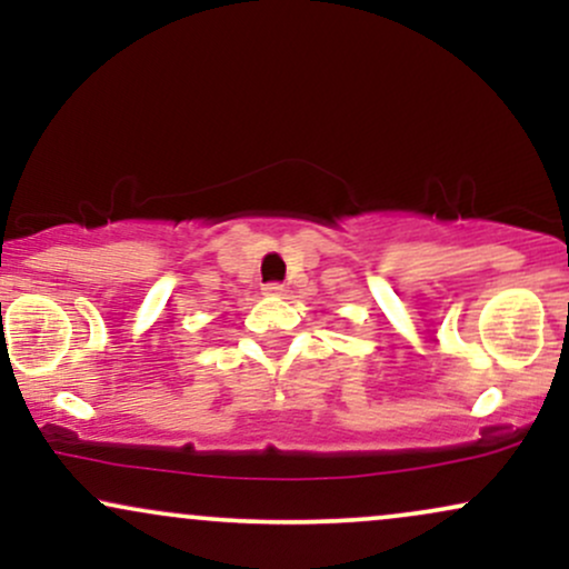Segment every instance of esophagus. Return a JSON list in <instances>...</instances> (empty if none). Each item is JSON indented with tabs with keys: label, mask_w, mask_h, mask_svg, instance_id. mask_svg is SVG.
<instances>
[{
	"label": "esophagus",
	"mask_w": 569,
	"mask_h": 569,
	"mask_svg": "<svg viewBox=\"0 0 569 569\" xmlns=\"http://www.w3.org/2000/svg\"><path fill=\"white\" fill-rule=\"evenodd\" d=\"M283 283H267L264 286V293L267 297H283Z\"/></svg>",
	"instance_id": "34e87169"
}]
</instances>
